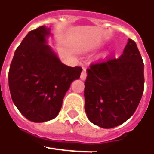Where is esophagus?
<instances>
[{
	"instance_id": "obj_1",
	"label": "esophagus",
	"mask_w": 154,
	"mask_h": 154,
	"mask_svg": "<svg viewBox=\"0 0 154 154\" xmlns=\"http://www.w3.org/2000/svg\"><path fill=\"white\" fill-rule=\"evenodd\" d=\"M86 77H87V72H86V69H83L82 70V73H81V76H80V78L82 79V80H85L86 79Z\"/></svg>"
}]
</instances>
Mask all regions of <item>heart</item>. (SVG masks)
<instances>
[{
    "mask_svg": "<svg viewBox=\"0 0 154 154\" xmlns=\"http://www.w3.org/2000/svg\"><path fill=\"white\" fill-rule=\"evenodd\" d=\"M108 54H109V51H106L103 54H102V57H103V58H106V57H107V56H108Z\"/></svg>",
    "mask_w": 154,
    "mask_h": 154,
    "instance_id": "obj_1",
    "label": "heart"
}]
</instances>
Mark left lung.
Returning <instances> with one entry per match:
<instances>
[{"instance_id":"obj_1","label":"left lung","mask_w":154,"mask_h":154,"mask_svg":"<svg viewBox=\"0 0 154 154\" xmlns=\"http://www.w3.org/2000/svg\"><path fill=\"white\" fill-rule=\"evenodd\" d=\"M144 89V64L136 43L129 39L119 59L91 65L87 70L84 98L88 119L111 129L134 114Z\"/></svg>"}]
</instances>
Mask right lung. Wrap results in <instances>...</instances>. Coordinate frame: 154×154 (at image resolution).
Instances as JSON below:
<instances>
[{
	"mask_svg": "<svg viewBox=\"0 0 154 154\" xmlns=\"http://www.w3.org/2000/svg\"><path fill=\"white\" fill-rule=\"evenodd\" d=\"M53 36L45 25L29 31L14 53L8 74L9 89L16 107L31 122L57 117L72 82L82 68L64 65L48 45Z\"/></svg>",
	"mask_w": 154,
	"mask_h": 154,
	"instance_id": "right-lung-1",
	"label": "right lung"
}]
</instances>
